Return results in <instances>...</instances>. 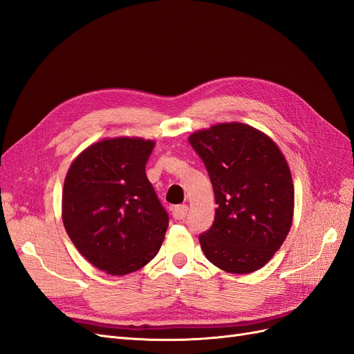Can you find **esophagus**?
<instances>
[{
	"instance_id": "esophagus-1",
	"label": "esophagus",
	"mask_w": 354,
	"mask_h": 354,
	"mask_svg": "<svg viewBox=\"0 0 354 354\" xmlns=\"http://www.w3.org/2000/svg\"><path fill=\"white\" fill-rule=\"evenodd\" d=\"M187 211H189L187 205H177L173 208V217L176 220H183L187 216Z\"/></svg>"
}]
</instances>
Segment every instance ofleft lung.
<instances>
[{
  "instance_id": "1",
  "label": "left lung",
  "mask_w": 354,
  "mask_h": 354,
  "mask_svg": "<svg viewBox=\"0 0 354 354\" xmlns=\"http://www.w3.org/2000/svg\"><path fill=\"white\" fill-rule=\"evenodd\" d=\"M216 196V220L199 236L207 259L227 273H252L272 260L294 218V183L272 138L242 122L189 136Z\"/></svg>"
}]
</instances>
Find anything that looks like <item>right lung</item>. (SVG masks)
I'll list each match as a JSON object with an SVG mask.
<instances>
[{"instance_id": "obj_1", "label": "right lung", "mask_w": 354, "mask_h": 354, "mask_svg": "<svg viewBox=\"0 0 354 354\" xmlns=\"http://www.w3.org/2000/svg\"><path fill=\"white\" fill-rule=\"evenodd\" d=\"M155 140L113 137L72 160L62 192V220L80 254L99 270L124 276L158 254L168 216L146 177Z\"/></svg>"}]
</instances>
